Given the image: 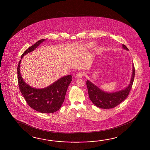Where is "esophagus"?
Here are the masks:
<instances>
[{
    "label": "esophagus",
    "instance_id": "34e87169",
    "mask_svg": "<svg viewBox=\"0 0 150 150\" xmlns=\"http://www.w3.org/2000/svg\"><path fill=\"white\" fill-rule=\"evenodd\" d=\"M83 76V74L81 72H79L76 74V77L77 78H81Z\"/></svg>",
    "mask_w": 150,
    "mask_h": 150
}]
</instances>
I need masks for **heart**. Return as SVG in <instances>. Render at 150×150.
Here are the masks:
<instances>
[{
    "label": "heart",
    "instance_id": "heart-1",
    "mask_svg": "<svg viewBox=\"0 0 150 150\" xmlns=\"http://www.w3.org/2000/svg\"><path fill=\"white\" fill-rule=\"evenodd\" d=\"M86 45H87V47H94V43L91 42V43H88Z\"/></svg>",
    "mask_w": 150,
    "mask_h": 150
}]
</instances>
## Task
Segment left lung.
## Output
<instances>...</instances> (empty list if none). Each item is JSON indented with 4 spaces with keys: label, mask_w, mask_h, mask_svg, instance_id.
<instances>
[{
    "label": "left lung",
    "mask_w": 150,
    "mask_h": 150,
    "mask_svg": "<svg viewBox=\"0 0 150 150\" xmlns=\"http://www.w3.org/2000/svg\"><path fill=\"white\" fill-rule=\"evenodd\" d=\"M123 48L128 50V48L123 45ZM133 71L130 83L125 89L115 93L105 92L97 86L87 80L86 85L88 89L89 99L95 105L100 108L110 109L114 108L127 98L132 88L135 74L134 67L133 65Z\"/></svg>",
    "instance_id": "1"
}]
</instances>
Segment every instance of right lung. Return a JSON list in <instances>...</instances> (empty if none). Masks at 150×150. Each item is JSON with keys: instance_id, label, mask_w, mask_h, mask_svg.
<instances>
[{"instance_id": "obj_1", "label": "right lung", "mask_w": 150, "mask_h": 150, "mask_svg": "<svg viewBox=\"0 0 150 150\" xmlns=\"http://www.w3.org/2000/svg\"><path fill=\"white\" fill-rule=\"evenodd\" d=\"M44 41L45 39L40 40L28 48L21 55V58L27 54L34 51ZM20 62L21 61L17 68L18 82L20 92L29 106L45 114L57 111L64 102L68 86L72 81V76H63L45 88L36 89L29 86L23 81L20 71Z\"/></svg>"}]
</instances>
